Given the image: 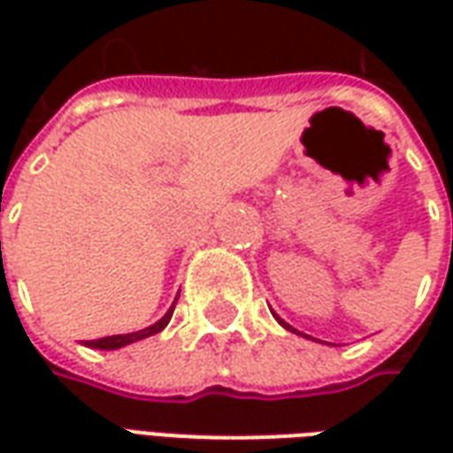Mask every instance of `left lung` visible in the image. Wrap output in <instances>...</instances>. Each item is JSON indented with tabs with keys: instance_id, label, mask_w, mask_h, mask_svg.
<instances>
[{
	"instance_id": "8db88e82",
	"label": "left lung",
	"mask_w": 453,
	"mask_h": 453,
	"mask_svg": "<svg viewBox=\"0 0 453 453\" xmlns=\"http://www.w3.org/2000/svg\"><path fill=\"white\" fill-rule=\"evenodd\" d=\"M276 320H279V323L284 325L286 330H291V333H298V330H294V327H291V325H286V323H284V320H281V318H276Z\"/></svg>"
}]
</instances>
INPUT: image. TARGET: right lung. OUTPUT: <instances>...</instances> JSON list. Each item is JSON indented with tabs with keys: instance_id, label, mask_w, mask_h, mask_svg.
<instances>
[{
	"instance_id": "1",
	"label": "right lung",
	"mask_w": 453,
	"mask_h": 453,
	"mask_svg": "<svg viewBox=\"0 0 453 453\" xmlns=\"http://www.w3.org/2000/svg\"><path fill=\"white\" fill-rule=\"evenodd\" d=\"M174 305H177V301L172 303V308H169L167 313L159 318L157 323L150 325V327H145V330H138V333H128V334H111V337H102V340H87V347H94V349H106V351L120 349V347H126V344H133V342L145 340V337H150V334H157L159 330H165L169 320H172Z\"/></svg>"
}]
</instances>
